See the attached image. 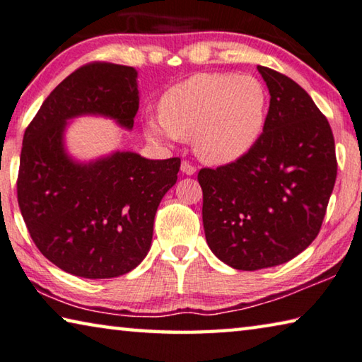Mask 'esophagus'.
I'll list each match as a JSON object with an SVG mask.
<instances>
[{"mask_svg":"<svg viewBox=\"0 0 362 362\" xmlns=\"http://www.w3.org/2000/svg\"><path fill=\"white\" fill-rule=\"evenodd\" d=\"M181 171H182V173H185V175H187V176H192V175L195 173V167H192L191 163L186 162V160H182Z\"/></svg>","mask_w":362,"mask_h":362,"instance_id":"obj_1","label":"esophagus"}]
</instances>
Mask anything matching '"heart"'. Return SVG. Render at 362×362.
<instances>
[{"instance_id":"obj_1","label":"heart","mask_w":362,"mask_h":362,"mask_svg":"<svg viewBox=\"0 0 362 362\" xmlns=\"http://www.w3.org/2000/svg\"><path fill=\"white\" fill-rule=\"evenodd\" d=\"M269 96L262 81L239 74H195L165 93L160 117L147 134L160 141L194 138V151L209 163L247 156L266 128Z\"/></svg>"}]
</instances>
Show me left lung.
Returning <instances> with one entry per match:
<instances>
[{
  "label": "left lung",
  "mask_w": 362,
  "mask_h": 362,
  "mask_svg": "<svg viewBox=\"0 0 362 362\" xmlns=\"http://www.w3.org/2000/svg\"><path fill=\"white\" fill-rule=\"evenodd\" d=\"M269 90L266 128L233 163L199 171L210 250L234 269L287 263L316 239L337 177L330 125L298 83L258 65Z\"/></svg>",
  "instance_id": "1"
}]
</instances>
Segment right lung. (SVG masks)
Instances as JSON below:
<instances>
[{
    "label": "right lung",
    "mask_w": 362,
    "mask_h": 362,
    "mask_svg": "<svg viewBox=\"0 0 362 362\" xmlns=\"http://www.w3.org/2000/svg\"><path fill=\"white\" fill-rule=\"evenodd\" d=\"M136 78L127 65H83L52 90L23 134L21 213L38 250L69 274L110 279L134 269L151 248L160 200L177 180V157L117 151L76 162L65 149V129L76 117H109L132 129Z\"/></svg>",
    "instance_id": "add662e5"
}]
</instances>
